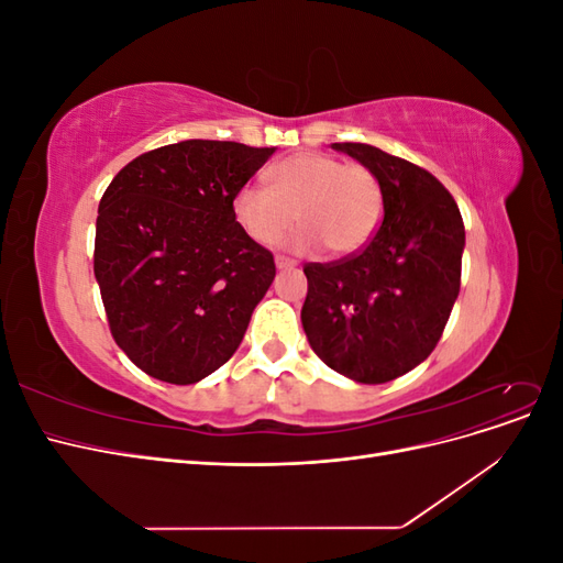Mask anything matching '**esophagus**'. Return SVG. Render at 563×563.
Listing matches in <instances>:
<instances>
[{
    "label": "esophagus",
    "mask_w": 563,
    "mask_h": 563,
    "mask_svg": "<svg viewBox=\"0 0 563 563\" xmlns=\"http://www.w3.org/2000/svg\"><path fill=\"white\" fill-rule=\"evenodd\" d=\"M277 267L279 269H288V267H296V261L294 258H286V255H277Z\"/></svg>",
    "instance_id": "1"
}]
</instances>
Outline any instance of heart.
Returning a JSON list of instances; mask_svg holds the SVG:
<instances>
[{
	"instance_id": "b5f03b06",
	"label": "heart",
	"mask_w": 563,
	"mask_h": 563,
	"mask_svg": "<svg viewBox=\"0 0 563 563\" xmlns=\"http://www.w3.org/2000/svg\"><path fill=\"white\" fill-rule=\"evenodd\" d=\"M265 187H242L232 209L255 244H277L294 228L296 249L321 244L333 255L362 251L383 220V185L368 166L321 152H300L267 174Z\"/></svg>"
}]
</instances>
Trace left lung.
Instances as JSON below:
<instances>
[{"label": "left lung", "mask_w": 563, "mask_h": 563, "mask_svg": "<svg viewBox=\"0 0 563 563\" xmlns=\"http://www.w3.org/2000/svg\"><path fill=\"white\" fill-rule=\"evenodd\" d=\"M383 185L373 240L333 263H308L302 329L319 360L343 376L389 383L437 347L460 291L465 225L430 172L366 143H333Z\"/></svg>", "instance_id": "left-lung-1"}]
</instances>
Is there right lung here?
Returning a JSON list of instances; mask_svg holds the SVG:
<instances>
[{"instance_id":"right-lung-1","label":"right lung","mask_w":563,"mask_h":563,"mask_svg":"<svg viewBox=\"0 0 563 563\" xmlns=\"http://www.w3.org/2000/svg\"><path fill=\"white\" fill-rule=\"evenodd\" d=\"M272 155L183 141L135 157L108 185L93 272L114 343L147 376L192 385L240 347L277 267L232 201Z\"/></svg>"}]
</instances>
